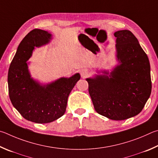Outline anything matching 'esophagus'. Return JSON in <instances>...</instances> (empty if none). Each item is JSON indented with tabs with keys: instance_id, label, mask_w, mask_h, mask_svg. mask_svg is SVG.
Masks as SVG:
<instances>
[{
	"instance_id": "1",
	"label": "esophagus",
	"mask_w": 158,
	"mask_h": 158,
	"mask_svg": "<svg viewBox=\"0 0 158 158\" xmlns=\"http://www.w3.org/2000/svg\"><path fill=\"white\" fill-rule=\"evenodd\" d=\"M81 75L83 78H85V77H87L89 75V71L87 69H83L81 71Z\"/></svg>"
}]
</instances>
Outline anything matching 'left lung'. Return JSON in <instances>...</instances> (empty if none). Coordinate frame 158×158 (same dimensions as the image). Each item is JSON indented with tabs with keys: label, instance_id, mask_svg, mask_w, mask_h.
I'll list each match as a JSON object with an SVG mask.
<instances>
[{
	"label": "left lung",
	"instance_id": "obj_1",
	"mask_svg": "<svg viewBox=\"0 0 158 158\" xmlns=\"http://www.w3.org/2000/svg\"><path fill=\"white\" fill-rule=\"evenodd\" d=\"M114 35L118 64L110 72L97 70L86 81L96 111L110 119L121 121L139 114L150 97L151 66L147 55L130 30H118Z\"/></svg>",
	"mask_w": 158,
	"mask_h": 158
}]
</instances>
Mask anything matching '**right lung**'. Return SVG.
<instances>
[{"label": "right lung", "instance_id": "1", "mask_svg": "<svg viewBox=\"0 0 158 158\" xmlns=\"http://www.w3.org/2000/svg\"><path fill=\"white\" fill-rule=\"evenodd\" d=\"M51 40L52 34L46 30L30 31L19 44L8 71V89L13 106L26 119L37 123H51L64 114L69 94L81 78L77 73L42 84L31 77L27 60L36 48Z\"/></svg>", "mask_w": 158, "mask_h": 158}]
</instances>
